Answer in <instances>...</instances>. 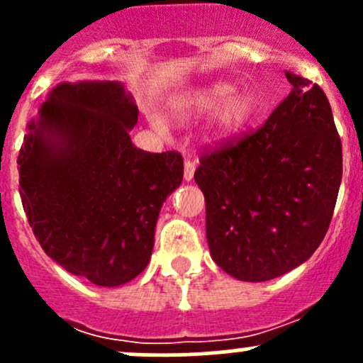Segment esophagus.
Wrapping results in <instances>:
<instances>
[{"mask_svg": "<svg viewBox=\"0 0 363 363\" xmlns=\"http://www.w3.org/2000/svg\"><path fill=\"white\" fill-rule=\"evenodd\" d=\"M196 170V160L195 158H186L184 160V181H191L193 175Z\"/></svg>", "mask_w": 363, "mask_h": 363, "instance_id": "1", "label": "esophagus"}]
</instances>
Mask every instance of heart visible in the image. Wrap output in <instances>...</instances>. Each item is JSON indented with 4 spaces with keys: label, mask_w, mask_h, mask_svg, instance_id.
<instances>
[{
    "label": "heart",
    "mask_w": 363,
    "mask_h": 363,
    "mask_svg": "<svg viewBox=\"0 0 363 363\" xmlns=\"http://www.w3.org/2000/svg\"><path fill=\"white\" fill-rule=\"evenodd\" d=\"M216 108L208 119V135L212 138H225L242 130L256 112V100L250 91H233L228 82H212L189 89L175 96L170 104V116L175 121H191ZM155 130L163 133L164 124L158 117H152Z\"/></svg>",
    "instance_id": "obj_1"
}]
</instances>
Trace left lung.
<instances>
[{"label": "left lung", "instance_id": "1", "mask_svg": "<svg viewBox=\"0 0 363 363\" xmlns=\"http://www.w3.org/2000/svg\"><path fill=\"white\" fill-rule=\"evenodd\" d=\"M294 86L262 128L200 158L211 256L239 281L262 283L313 256L334 214L342 145L318 84Z\"/></svg>", "mask_w": 363, "mask_h": 363}]
</instances>
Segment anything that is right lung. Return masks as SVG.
<instances>
[{"label": "right lung", "instance_id": "1", "mask_svg": "<svg viewBox=\"0 0 363 363\" xmlns=\"http://www.w3.org/2000/svg\"><path fill=\"white\" fill-rule=\"evenodd\" d=\"M137 121L121 82H61L29 121L17 158L42 250L96 286H121L147 267L161 205L184 174L179 152L135 147Z\"/></svg>", "mask_w": 363, "mask_h": 363}]
</instances>
